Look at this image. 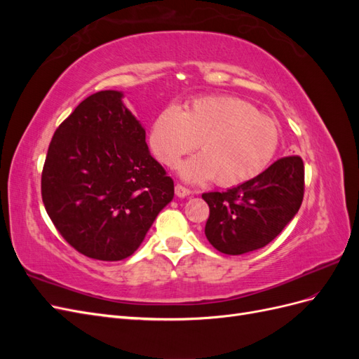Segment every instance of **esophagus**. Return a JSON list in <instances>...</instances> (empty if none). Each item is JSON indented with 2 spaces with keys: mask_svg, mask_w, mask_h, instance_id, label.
Wrapping results in <instances>:
<instances>
[{
  "mask_svg": "<svg viewBox=\"0 0 359 359\" xmlns=\"http://www.w3.org/2000/svg\"><path fill=\"white\" fill-rule=\"evenodd\" d=\"M175 194H177L178 198H187V196H190V194H191V190L181 186V184H177V186H175Z\"/></svg>",
  "mask_w": 359,
  "mask_h": 359,
  "instance_id": "1",
  "label": "esophagus"
}]
</instances>
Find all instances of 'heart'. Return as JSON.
Returning a JSON list of instances; mask_svg holds the SVG:
<instances>
[{
  "instance_id": "obj_1",
  "label": "heart",
  "mask_w": 359,
  "mask_h": 359,
  "mask_svg": "<svg viewBox=\"0 0 359 359\" xmlns=\"http://www.w3.org/2000/svg\"><path fill=\"white\" fill-rule=\"evenodd\" d=\"M278 128L273 119L259 114L236 97H199L184 112L178 106L160 111L148 132V145L166 166L198 147L194 156L180 168L184 180L202 182L215 178L231 187L257 177L278 147Z\"/></svg>"
}]
</instances>
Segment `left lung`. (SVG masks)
Returning a JSON list of instances; mask_svg holds the SVG:
<instances>
[{"label": "left lung", "instance_id": "1", "mask_svg": "<svg viewBox=\"0 0 359 359\" xmlns=\"http://www.w3.org/2000/svg\"><path fill=\"white\" fill-rule=\"evenodd\" d=\"M210 206L205 235L224 255H244L269 244L295 217L304 198V163L281 157L257 177L226 191L202 194Z\"/></svg>", "mask_w": 359, "mask_h": 359}]
</instances>
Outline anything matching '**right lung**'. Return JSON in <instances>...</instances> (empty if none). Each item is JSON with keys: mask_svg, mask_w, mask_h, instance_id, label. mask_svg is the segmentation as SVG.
I'll list each match as a JSON object with an SVG mask.
<instances>
[{"mask_svg": "<svg viewBox=\"0 0 359 359\" xmlns=\"http://www.w3.org/2000/svg\"><path fill=\"white\" fill-rule=\"evenodd\" d=\"M41 199L57 231L97 260H123L173 199V180L149 154L121 91L86 97L53 135Z\"/></svg>", "mask_w": 359, "mask_h": 359, "instance_id": "obj_1", "label": "right lung"}]
</instances>
